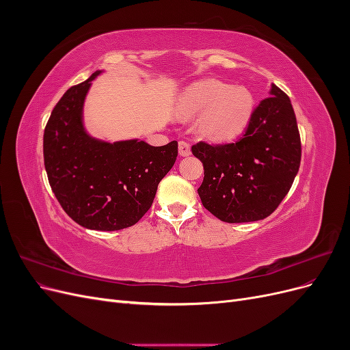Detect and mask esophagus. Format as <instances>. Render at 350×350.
<instances>
[{
	"label": "esophagus",
	"mask_w": 350,
	"mask_h": 350,
	"mask_svg": "<svg viewBox=\"0 0 350 350\" xmlns=\"http://www.w3.org/2000/svg\"><path fill=\"white\" fill-rule=\"evenodd\" d=\"M178 150H179V156H183V157L189 156L191 154V146H189L187 142H179Z\"/></svg>",
	"instance_id": "34e87169"
}]
</instances>
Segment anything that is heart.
<instances>
[{"mask_svg": "<svg viewBox=\"0 0 350 350\" xmlns=\"http://www.w3.org/2000/svg\"><path fill=\"white\" fill-rule=\"evenodd\" d=\"M175 112L197 121V133L208 143L228 144L248 130L256 112V98L243 86L207 79L197 81L179 94Z\"/></svg>", "mask_w": 350, "mask_h": 350, "instance_id": "b5f03b06", "label": "heart"}]
</instances>
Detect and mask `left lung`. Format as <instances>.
Returning a JSON list of instances; mask_svg holds the SVG:
<instances>
[{"label": "left lung", "instance_id": "obj_1", "mask_svg": "<svg viewBox=\"0 0 350 350\" xmlns=\"http://www.w3.org/2000/svg\"><path fill=\"white\" fill-rule=\"evenodd\" d=\"M269 94L241 140L193 146L204 166L197 189L201 203L221 221L243 224L270 216L299 171L301 139L291 99L276 84Z\"/></svg>", "mask_w": 350, "mask_h": 350}]
</instances>
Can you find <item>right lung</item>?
Here are the masks:
<instances>
[{
    "mask_svg": "<svg viewBox=\"0 0 350 350\" xmlns=\"http://www.w3.org/2000/svg\"><path fill=\"white\" fill-rule=\"evenodd\" d=\"M102 72L70 88L55 105L44 133V161L52 191L76 224L120 230L135 225L150 208L159 183L176 161L178 142L111 143L90 135L83 107Z\"/></svg>",
    "mask_w": 350,
    "mask_h": 350,
    "instance_id": "obj_1",
    "label": "right lung"
}]
</instances>
